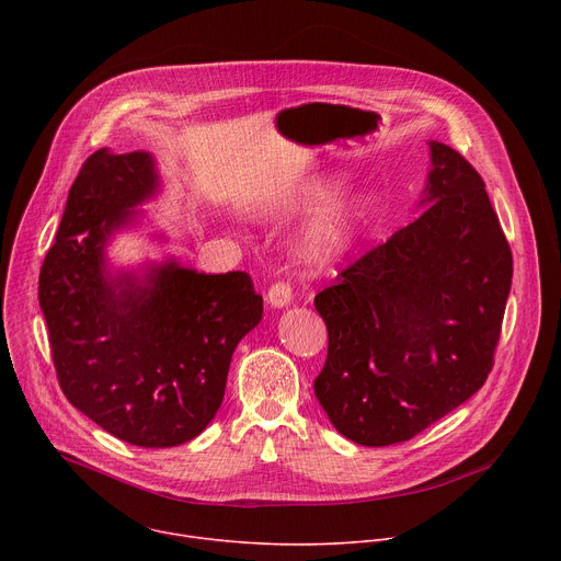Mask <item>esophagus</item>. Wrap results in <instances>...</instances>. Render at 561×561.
<instances>
[{
  "label": "esophagus",
  "mask_w": 561,
  "mask_h": 561,
  "mask_svg": "<svg viewBox=\"0 0 561 561\" xmlns=\"http://www.w3.org/2000/svg\"><path fill=\"white\" fill-rule=\"evenodd\" d=\"M266 299H268V304L275 306V308L288 306L290 299H293V288H290V284L284 282V279H282V282H275V284L268 288Z\"/></svg>",
  "instance_id": "34e87169"
}]
</instances>
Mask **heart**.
<instances>
[{
	"label": "heart",
	"mask_w": 561,
	"mask_h": 561,
	"mask_svg": "<svg viewBox=\"0 0 561 561\" xmlns=\"http://www.w3.org/2000/svg\"><path fill=\"white\" fill-rule=\"evenodd\" d=\"M327 197H329L327 186H314L308 191L304 206H314L319 202H324ZM351 230H353V219L348 213H342V210H333V213L324 215L322 219H317L304 237L306 257L312 262L331 260L333 255H337L344 249V244L351 237Z\"/></svg>",
	"instance_id": "obj_1"
}]
</instances>
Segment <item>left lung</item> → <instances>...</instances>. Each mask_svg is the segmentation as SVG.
Returning a JSON list of instances; mask_svg holds the SVG:
<instances>
[{"label":"left lung","instance_id":"obj_1","mask_svg":"<svg viewBox=\"0 0 561 561\" xmlns=\"http://www.w3.org/2000/svg\"><path fill=\"white\" fill-rule=\"evenodd\" d=\"M420 217L314 295L329 355L314 394L362 446H390L463 404L493 370L513 253L484 180L431 141Z\"/></svg>","mask_w":561,"mask_h":561}]
</instances>
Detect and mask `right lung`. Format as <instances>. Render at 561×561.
I'll return each mask as SVG.
<instances>
[{"instance_id":"right-lung-1","label":"right lung","mask_w":561,"mask_h":561,"mask_svg":"<svg viewBox=\"0 0 561 561\" xmlns=\"http://www.w3.org/2000/svg\"><path fill=\"white\" fill-rule=\"evenodd\" d=\"M154 188L148 152L102 148L87 159L42 264L39 306L68 402L122 442L169 448L215 417L232 351L264 306L244 271L171 262L144 284L106 275V239Z\"/></svg>"}]
</instances>
